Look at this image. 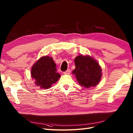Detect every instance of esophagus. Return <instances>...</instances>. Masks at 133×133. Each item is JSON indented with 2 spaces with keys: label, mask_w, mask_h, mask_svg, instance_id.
Masks as SVG:
<instances>
[{
  "label": "esophagus",
  "mask_w": 133,
  "mask_h": 133,
  "mask_svg": "<svg viewBox=\"0 0 133 133\" xmlns=\"http://www.w3.org/2000/svg\"><path fill=\"white\" fill-rule=\"evenodd\" d=\"M70 73V69H68L67 70H66L64 72V74H66V75H69Z\"/></svg>",
  "instance_id": "esophagus-1"
}]
</instances>
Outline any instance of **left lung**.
I'll use <instances>...</instances> for the list:
<instances>
[{
  "label": "left lung",
  "mask_w": 133,
  "mask_h": 133,
  "mask_svg": "<svg viewBox=\"0 0 133 133\" xmlns=\"http://www.w3.org/2000/svg\"><path fill=\"white\" fill-rule=\"evenodd\" d=\"M74 62L75 69L72 73L80 85L87 88L98 85L102 76V68L93 58L80 55L75 58Z\"/></svg>",
  "instance_id": "1"
}]
</instances>
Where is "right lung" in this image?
<instances>
[{"label": "right lung", "mask_w": 133, "mask_h": 133, "mask_svg": "<svg viewBox=\"0 0 133 133\" xmlns=\"http://www.w3.org/2000/svg\"><path fill=\"white\" fill-rule=\"evenodd\" d=\"M57 70L53 58L44 56L36 62L32 66L31 75L35 80L36 85L41 89H47L57 83L60 77Z\"/></svg>", "instance_id": "obj_1"}]
</instances>
